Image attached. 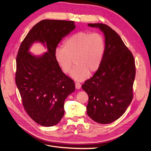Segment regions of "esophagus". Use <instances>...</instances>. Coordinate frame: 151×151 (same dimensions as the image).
<instances>
[{
  "instance_id": "34e87169",
  "label": "esophagus",
  "mask_w": 151,
  "mask_h": 151,
  "mask_svg": "<svg viewBox=\"0 0 151 151\" xmlns=\"http://www.w3.org/2000/svg\"><path fill=\"white\" fill-rule=\"evenodd\" d=\"M81 86V84H80V83H78V82H76V83H75V87H76V88L77 89H80Z\"/></svg>"
}]
</instances>
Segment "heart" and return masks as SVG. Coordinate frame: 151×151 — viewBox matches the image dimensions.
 <instances>
[{"instance_id":"1","label":"heart","mask_w":151,"mask_h":151,"mask_svg":"<svg viewBox=\"0 0 151 151\" xmlns=\"http://www.w3.org/2000/svg\"><path fill=\"white\" fill-rule=\"evenodd\" d=\"M105 51V38L99 33L80 31L67 38L63 47H58L54 58L63 73H68L75 64L71 76L75 80L83 81L89 72L96 71L101 65Z\"/></svg>"}]
</instances>
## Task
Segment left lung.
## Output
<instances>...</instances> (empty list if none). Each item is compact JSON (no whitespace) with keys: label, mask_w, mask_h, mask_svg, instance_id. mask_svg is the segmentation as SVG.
I'll return each instance as SVG.
<instances>
[{"label":"left lung","mask_w":151,"mask_h":151,"mask_svg":"<svg viewBox=\"0 0 151 151\" xmlns=\"http://www.w3.org/2000/svg\"><path fill=\"white\" fill-rule=\"evenodd\" d=\"M99 28L105 37V51L101 65L82 88L89 96L87 113L100 124L119 118L132 101L136 68L132 52L121 38L106 24H88Z\"/></svg>","instance_id":"8db88e82"}]
</instances>
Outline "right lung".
<instances>
[{
    "label": "right lung",
    "instance_id": "obj_1",
    "mask_svg": "<svg viewBox=\"0 0 151 151\" xmlns=\"http://www.w3.org/2000/svg\"><path fill=\"white\" fill-rule=\"evenodd\" d=\"M75 28L74 21L42 20L30 29L18 50L15 81L23 106L35 122L45 127L60 121L65 100L75 90V83L63 73L54 58L58 43ZM35 41L47 45L48 52L41 57L28 52Z\"/></svg>",
    "mask_w": 151,
    "mask_h": 151
}]
</instances>
